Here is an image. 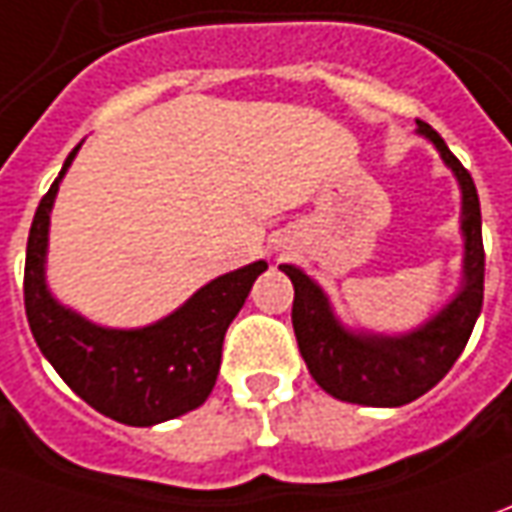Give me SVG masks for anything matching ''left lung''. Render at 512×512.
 <instances>
[{"mask_svg": "<svg viewBox=\"0 0 512 512\" xmlns=\"http://www.w3.org/2000/svg\"><path fill=\"white\" fill-rule=\"evenodd\" d=\"M417 134L434 142L462 190V285L457 297L440 314L403 336L353 333L333 316L325 291L305 271L288 263L280 266L294 283L291 322L302 358L316 384L339 401L361 406H403L426 395L454 367L482 311L485 249L476 184L429 123L417 120Z\"/></svg>", "mask_w": 512, "mask_h": 512, "instance_id": "obj_1", "label": "left lung"}]
</instances>
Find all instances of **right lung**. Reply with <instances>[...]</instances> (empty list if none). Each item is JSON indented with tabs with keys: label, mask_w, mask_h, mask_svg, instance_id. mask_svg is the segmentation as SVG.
Masks as SVG:
<instances>
[{
	"label": "right lung",
	"mask_w": 512,
	"mask_h": 512,
	"mask_svg": "<svg viewBox=\"0 0 512 512\" xmlns=\"http://www.w3.org/2000/svg\"><path fill=\"white\" fill-rule=\"evenodd\" d=\"M81 148V145H78ZM38 204L24 260V311L38 350L75 395L125 426H154L207 401L221 370V347L266 260L249 263L198 288L179 311L148 328L92 325L55 300L44 280L50 210L66 168Z\"/></svg>",
	"instance_id": "1"
}]
</instances>
